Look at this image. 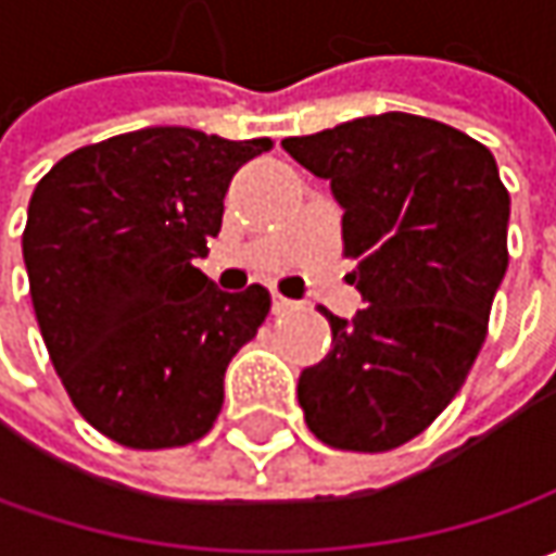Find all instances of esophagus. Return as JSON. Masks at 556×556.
<instances>
[{"label": "esophagus", "instance_id": "esophagus-1", "mask_svg": "<svg viewBox=\"0 0 556 556\" xmlns=\"http://www.w3.org/2000/svg\"><path fill=\"white\" fill-rule=\"evenodd\" d=\"M271 306H275V312H278V315L300 309V303H296V300H288V296H275V300H271Z\"/></svg>", "mask_w": 556, "mask_h": 556}]
</instances>
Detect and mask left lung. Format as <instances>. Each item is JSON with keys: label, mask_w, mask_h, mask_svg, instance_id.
<instances>
[{"label": "left lung", "mask_w": 556, "mask_h": 556, "mask_svg": "<svg viewBox=\"0 0 556 556\" xmlns=\"http://www.w3.org/2000/svg\"><path fill=\"white\" fill-rule=\"evenodd\" d=\"M343 206L350 281L365 300L331 321V353L300 374L315 437L390 452L455 399L507 271L510 194L492 151L439 119L380 114L281 141Z\"/></svg>", "instance_id": "1"}]
</instances>
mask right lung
Here are the masks:
<instances>
[{
	"label": "right lung",
	"instance_id": "obj_1",
	"mask_svg": "<svg viewBox=\"0 0 556 556\" xmlns=\"http://www.w3.org/2000/svg\"><path fill=\"white\" fill-rule=\"evenodd\" d=\"M268 148L148 126L61 157L33 191L24 266L46 350L76 412L126 448L206 437L231 355L266 321V288L225 293L194 260L231 176Z\"/></svg>",
	"mask_w": 556,
	"mask_h": 556
}]
</instances>
